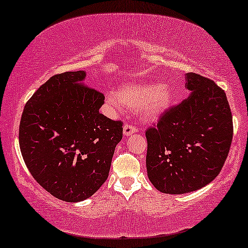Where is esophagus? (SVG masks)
Wrapping results in <instances>:
<instances>
[{
	"instance_id": "obj_1",
	"label": "esophagus",
	"mask_w": 248,
	"mask_h": 248,
	"mask_svg": "<svg viewBox=\"0 0 248 248\" xmlns=\"http://www.w3.org/2000/svg\"><path fill=\"white\" fill-rule=\"evenodd\" d=\"M137 132L136 127L134 126V125L132 124H125L124 127H123V134L124 136H131L132 134H134V133Z\"/></svg>"
}]
</instances>
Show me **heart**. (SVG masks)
<instances>
[{"label":"heart","instance_id":"heart-1","mask_svg":"<svg viewBox=\"0 0 248 248\" xmlns=\"http://www.w3.org/2000/svg\"><path fill=\"white\" fill-rule=\"evenodd\" d=\"M175 96L176 93L170 83L124 82L116 92H108L106 100L117 111L123 106L137 108L144 120L155 121L172 108Z\"/></svg>","mask_w":248,"mask_h":248}]
</instances>
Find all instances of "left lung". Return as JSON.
Listing matches in <instances>:
<instances>
[{
	"label": "left lung",
	"mask_w": 248,
	"mask_h": 248,
	"mask_svg": "<svg viewBox=\"0 0 248 248\" xmlns=\"http://www.w3.org/2000/svg\"><path fill=\"white\" fill-rule=\"evenodd\" d=\"M189 96L148 128L146 169L159 192L180 195L211 183L225 163L233 139L226 94L212 79L186 74Z\"/></svg>",
	"instance_id": "left-lung-1"
}]
</instances>
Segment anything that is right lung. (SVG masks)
I'll use <instances>...</instances> for the list:
<instances>
[{
  "mask_svg": "<svg viewBox=\"0 0 248 248\" xmlns=\"http://www.w3.org/2000/svg\"><path fill=\"white\" fill-rule=\"evenodd\" d=\"M84 71L52 76L25 104L18 140L39 184L56 199H89L108 180L123 123L98 109L104 95L83 84Z\"/></svg>",
  "mask_w": 248,
  "mask_h": 248,
  "instance_id": "1",
  "label": "right lung"
}]
</instances>
